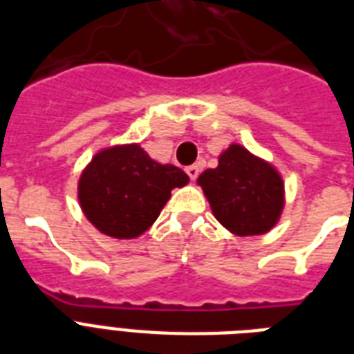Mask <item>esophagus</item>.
Instances as JSON below:
<instances>
[{"label": "esophagus", "mask_w": 354, "mask_h": 354, "mask_svg": "<svg viewBox=\"0 0 354 354\" xmlns=\"http://www.w3.org/2000/svg\"><path fill=\"white\" fill-rule=\"evenodd\" d=\"M199 171H201L199 166H195V164H194V166H188V168H186V174H188V177H190L192 180L197 179V175H199Z\"/></svg>", "instance_id": "1"}]
</instances>
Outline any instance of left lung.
<instances>
[{
	"instance_id": "1",
	"label": "left lung",
	"mask_w": 354,
	"mask_h": 354,
	"mask_svg": "<svg viewBox=\"0 0 354 354\" xmlns=\"http://www.w3.org/2000/svg\"><path fill=\"white\" fill-rule=\"evenodd\" d=\"M214 216L226 230L241 237L261 236L278 225L285 206L281 174L241 144L219 155L217 168L199 175Z\"/></svg>"
}]
</instances>
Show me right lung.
I'll use <instances>...</instances> for the list:
<instances>
[{"label":"right lung","instance_id":"add662e5","mask_svg":"<svg viewBox=\"0 0 354 354\" xmlns=\"http://www.w3.org/2000/svg\"><path fill=\"white\" fill-rule=\"evenodd\" d=\"M190 177L174 164H160L140 144L100 149L82 169L78 201L95 228L115 239H135L157 221L174 188Z\"/></svg>","mask_w":354,"mask_h":354}]
</instances>
